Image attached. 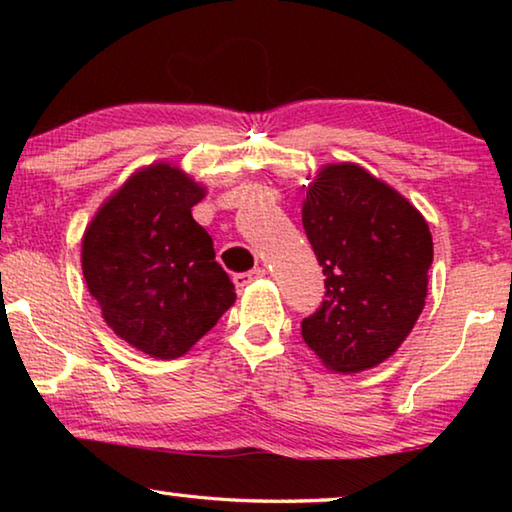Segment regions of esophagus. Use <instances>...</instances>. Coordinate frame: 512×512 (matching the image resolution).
<instances>
[{"label": "esophagus", "mask_w": 512, "mask_h": 512, "mask_svg": "<svg viewBox=\"0 0 512 512\" xmlns=\"http://www.w3.org/2000/svg\"><path fill=\"white\" fill-rule=\"evenodd\" d=\"M264 275H266L264 268H259V266H257V268H253V271L235 275V284H237V287H248V284H253L255 280H262Z\"/></svg>", "instance_id": "esophagus-1"}]
</instances>
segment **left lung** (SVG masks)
<instances>
[{"instance_id":"1","label":"left lung","mask_w":512,"mask_h":512,"mask_svg":"<svg viewBox=\"0 0 512 512\" xmlns=\"http://www.w3.org/2000/svg\"><path fill=\"white\" fill-rule=\"evenodd\" d=\"M302 225L325 275V300L302 339L329 370L386 361L427 298L433 241L424 216L354 162L325 164L302 203Z\"/></svg>"}]
</instances>
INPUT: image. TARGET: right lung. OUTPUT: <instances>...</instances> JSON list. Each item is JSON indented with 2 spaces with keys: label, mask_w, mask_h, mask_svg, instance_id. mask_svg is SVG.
I'll use <instances>...</instances> for the list:
<instances>
[{
  "label": "right lung",
  "mask_w": 512,
  "mask_h": 512,
  "mask_svg": "<svg viewBox=\"0 0 512 512\" xmlns=\"http://www.w3.org/2000/svg\"><path fill=\"white\" fill-rule=\"evenodd\" d=\"M205 187L155 162L99 207L83 235L90 296L119 339L155 359H178L237 300L214 262L212 237L192 216Z\"/></svg>",
  "instance_id": "obj_1"
}]
</instances>
